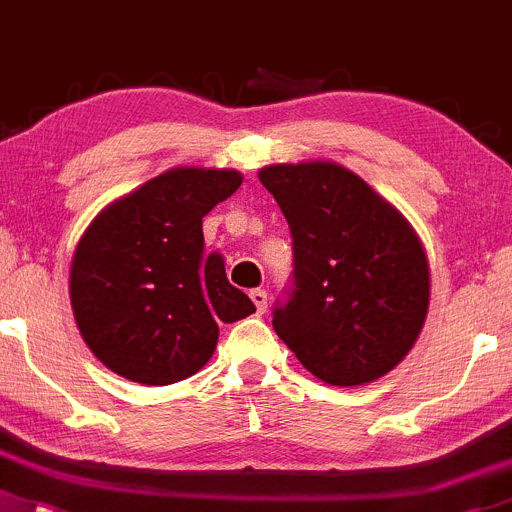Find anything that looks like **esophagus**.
Listing matches in <instances>:
<instances>
[{
    "instance_id": "esophagus-1",
    "label": "esophagus",
    "mask_w": 512,
    "mask_h": 512,
    "mask_svg": "<svg viewBox=\"0 0 512 512\" xmlns=\"http://www.w3.org/2000/svg\"><path fill=\"white\" fill-rule=\"evenodd\" d=\"M251 295V300H254V305H256V313H266V308H268V293L263 291V288H254V291L249 293Z\"/></svg>"
}]
</instances>
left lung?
I'll use <instances>...</instances> for the list:
<instances>
[{"label":"left lung","mask_w":512,"mask_h":512,"mask_svg":"<svg viewBox=\"0 0 512 512\" xmlns=\"http://www.w3.org/2000/svg\"><path fill=\"white\" fill-rule=\"evenodd\" d=\"M288 221L293 281L273 330L310 374L357 387L404 360L429 308V263L409 221L335 162L258 172Z\"/></svg>","instance_id":"8db88e82"}]
</instances>
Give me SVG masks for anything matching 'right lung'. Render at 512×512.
I'll return each instance as SVG.
<instances>
[{
    "instance_id": "right-lung-1",
    "label": "right lung",
    "mask_w": 512,
    "mask_h": 512,
    "mask_svg": "<svg viewBox=\"0 0 512 512\" xmlns=\"http://www.w3.org/2000/svg\"><path fill=\"white\" fill-rule=\"evenodd\" d=\"M241 187L236 170L175 167L88 226L71 263L78 330L108 370L162 387L202 370L219 323L256 313L204 254L202 219Z\"/></svg>"
}]
</instances>
